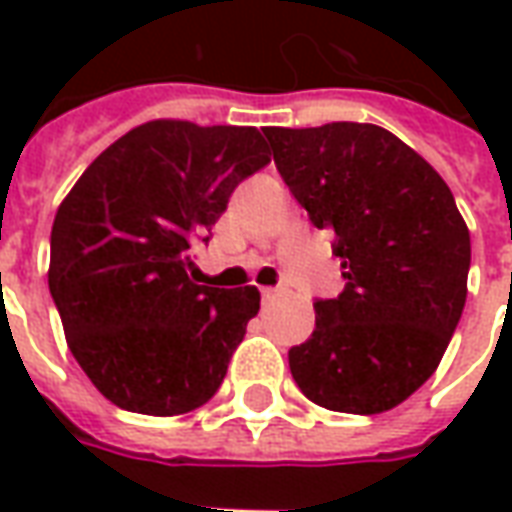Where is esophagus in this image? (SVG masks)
<instances>
[{"label": "esophagus", "instance_id": "obj_1", "mask_svg": "<svg viewBox=\"0 0 512 512\" xmlns=\"http://www.w3.org/2000/svg\"><path fill=\"white\" fill-rule=\"evenodd\" d=\"M282 293H285V288H266V290H263V296H266V299H277V296H282Z\"/></svg>", "mask_w": 512, "mask_h": 512}]
</instances>
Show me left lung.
<instances>
[{"instance_id":"8db88e82","label":"left lung","mask_w":512,"mask_h":512,"mask_svg":"<svg viewBox=\"0 0 512 512\" xmlns=\"http://www.w3.org/2000/svg\"><path fill=\"white\" fill-rule=\"evenodd\" d=\"M282 180L334 233L345 290L315 301V332L290 348L312 403L381 414L425 384L466 304L469 227L417 150L373 123L263 131Z\"/></svg>"}]
</instances>
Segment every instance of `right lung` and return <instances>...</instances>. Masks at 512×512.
Returning a JSON list of instances; mask_svg holds the SVG:
<instances>
[{
    "mask_svg": "<svg viewBox=\"0 0 512 512\" xmlns=\"http://www.w3.org/2000/svg\"><path fill=\"white\" fill-rule=\"evenodd\" d=\"M271 161L252 126L150 120L106 147L60 202L49 290L76 362L115 406L175 417L222 386L255 285L191 282V241Z\"/></svg>",
    "mask_w": 512,
    "mask_h": 512,
    "instance_id": "right-lung-1",
    "label": "right lung"
}]
</instances>
